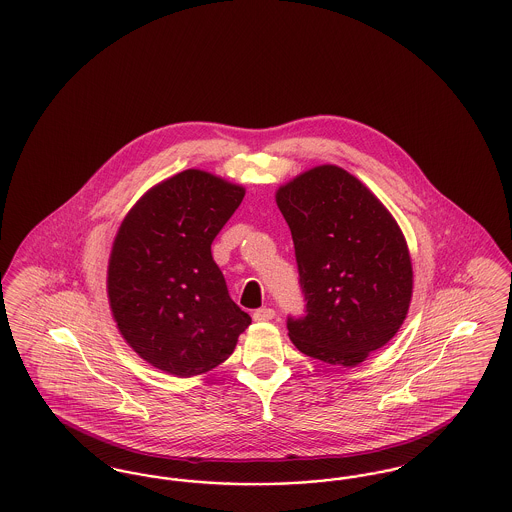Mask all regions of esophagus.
Wrapping results in <instances>:
<instances>
[{"label":"esophagus","instance_id":"34e87169","mask_svg":"<svg viewBox=\"0 0 512 512\" xmlns=\"http://www.w3.org/2000/svg\"><path fill=\"white\" fill-rule=\"evenodd\" d=\"M274 309H268V307H263V309H257L255 313H253V320L255 322H268V320H272L274 318Z\"/></svg>","mask_w":512,"mask_h":512}]
</instances>
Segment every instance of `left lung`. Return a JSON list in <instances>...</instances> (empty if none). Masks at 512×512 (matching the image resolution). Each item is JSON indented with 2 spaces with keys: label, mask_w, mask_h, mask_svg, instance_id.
<instances>
[{
  "label": "left lung",
  "mask_w": 512,
  "mask_h": 512,
  "mask_svg": "<svg viewBox=\"0 0 512 512\" xmlns=\"http://www.w3.org/2000/svg\"><path fill=\"white\" fill-rule=\"evenodd\" d=\"M292 230L307 315L288 318L293 345L353 368L399 332L413 297L407 240L384 203L353 174L318 165L276 190Z\"/></svg>",
  "instance_id": "left-lung-1"
}]
</instances>
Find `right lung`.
<instances>
[{
	"label": "right lung",
	"mask_w": 512,
	"mask_h": 512,
	"mask_svg": "<svg viewBox=\"0 0 512 512\" xmlns=\"http://www.w3.org/2000/svg\"><path fill=\"white\" fill-rule=\"evenodd\" d=\"M244 195L240 184L188 169L149 188L119 226L107 267L109 307L124 341L167 374L213 370L251 324L211 255Z\"/></svg>",
	"instance_id": "1"
}]
</instances>
